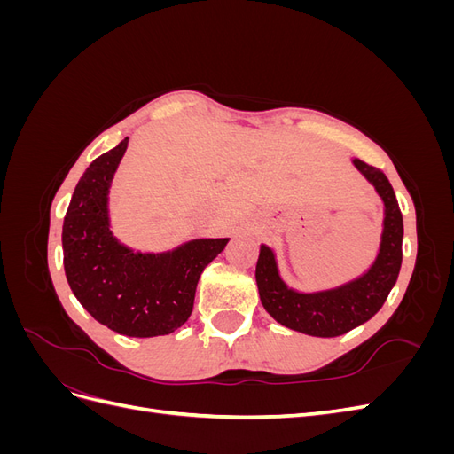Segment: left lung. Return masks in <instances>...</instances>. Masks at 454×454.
Segmentation results:
<instances>
[{
    "label": "left lung",
    "instance_id": "left-lung-1",
    "mask_svg": "<svg viewBox=\"0 0 454 454\" xmlns=\"http://www.w3.org/2000/svg\"><path fill=\"white\" fill-rule=\"evenodd\" d=\"M367 180L375 185L384 202V231L380 250L364 277L335 290L320 294H297L287 287L277 269L274 254L261 246L255 280L261 303L274 320L295 332L314 337H337L367 322L387 301L402 267L403 217L394 189L382 170L354 159Z\"/></svg>",
    "mask_w": 454,
    "mask_h": 454
}]
</instances>
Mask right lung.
<instances>
[{"label":"right lung","mask_w":454,"mask_h":454,"mask_svg":"<svg viewBox=\"0 0 454 454\" xmlns=\"http://www.w3.org/2000/svg\"><path fill=\"white\" fill-rule=\"evenodd\" d=\"M129 138L90 162L64 217L67 284L94 320L129 337L168 335L193 312L204 267L229 239L191 240L168 254H136L119 244L107 219V191Z\"/></svg>","instance_id":"right-lung-1"}]
</instances>
